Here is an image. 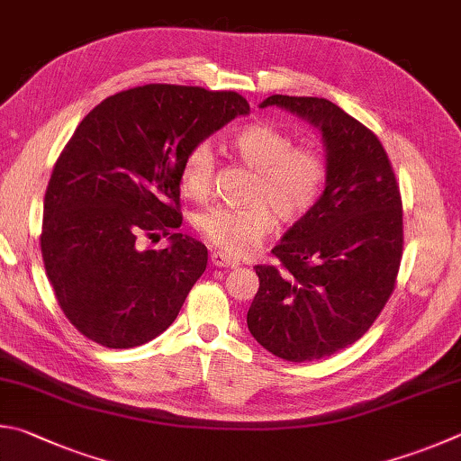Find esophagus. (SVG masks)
I'll return each instance as SVG.
<instances>
[{"label": "esophagus", "mask_w": 461, "mask_h": 461, "mask_svg": "<svg viewBox=\"0 0 461 461\" xmlns=\"http://www.w3.org/2000/svg\"><path fill=\"white\" fill-rule=\"evenodd\" d=\"M212 264L215 267H238L240 266L238 259H233L221 252H212Z\"/></svg>", "instance_id": "obj_1"}]
</instances>
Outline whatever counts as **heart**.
<instances>
[{"mask_svg": "<svg viewBox=\"0 0 461 461\" xmlns=\"http://www.w3.org/2000/svg\"><path fill=\"white\" fill-rule=\"evenodd\" d=\"M231 153L256 169L249 205H213L197 215V231L209 244L230 256H244L282 223H298L321 199L329 167L322 153L274 124L256 122L240 129L230 140ZM215 155L205 140L187 150L179 169L181 191L202 202L213 185Z\"/></svg>", "mask_w": 461, "mask_h": 461, "instance_id": "1", "label": "heart"}]
</instances>
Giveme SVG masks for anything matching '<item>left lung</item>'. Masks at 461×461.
Instances as JSON below:
<instances>
[{
	"label": "left lung",
	"mask_w": 461,
	"mask_h": 461,
	"mask_svg": "<svg viewBox=\"0 0 461 461\" xmlns=\"http://www.w3.org/2000/svg\"><path fill=\"white\" fill-rule=\"evenodd\" d=\"M322 131L324 194L256 266L248 329L272 355L306 363L347 348L371 329L397 284L403 203L393 165L371 129L326 98L267 96Z\"/></svg>",
	"instance_id": "obj_1"
}]
</instances>
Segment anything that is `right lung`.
<instances>
[{
    "label": "right lung",
    "mask_w": 461,
    "mask_h": 461,
    "mask_svg": "<svg viewBox=\"0 0 461 461\" xmlns=\"http://www.w3.org/2000/svg\"><path fill=\"white\" fill-rule=\"evenodd\" d=\"M248 113L238 92L145 85L82 119L48 181L40 246L58 306L88 340L132 348L177 318L207 266L202 241L173 233L183 221L181 163ZM161 235L169 249L140 248Z\"/></svg>",
    "instance_id": "right-lung-1"
}]
</instances>
